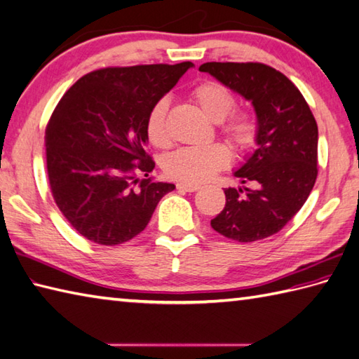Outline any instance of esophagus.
Returning a JSON list of instances; mask_svg holds the SVG:
<instances>
[{"label":"esophagus","mask_w":359,"mask_h":359,"mask_svg":"<svg viewBox=\"0 0 359 359\" xmlns=\"http://www.w3.org/2000/svg\"><path fill=\"white\" fill-rule=\"evenodd\" d=\"M177 189L185 191V193H194V191L200 189V187L194 185V183H177Z\"/></svg>","instance_id":"obj_1"}]
</instances>
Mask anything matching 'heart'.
Returning a JSON list of instances; mask_svg holds the SVG:
<instances>
[{
    "label": "heart",
    "mask_w": 359,
    "mask_h": 359,
    "mask_svg": "<svg viewBox=\"0 0 359 359\" xmlns=\"http://www.w3.org/2000/svg\"><path fill=\"white\" fill-rule=\"evenodd\" d=\"M200 110L214 123H220L228 118L236 99L231 91L219 82H203L193 93ZM170 102L166 97L157 101L147 118V136L156 147H166L170 142L168 114ZM222 133L232 145L238 149L254 147L258 136V125L249 114L240 113L232 116L222 125ZM231 162V151L222 144L205 147H182L165 156L162 168L170 176L180 182L202 183L214 177L220 170L226 168Z\"/></svg>",
    "instance_id": "1"
}]
</instances>
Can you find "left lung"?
<instances>
[{"instance_id":"1","label":"left lung","mask_w":359,"mask_h":359,"mask_svg":"<svg viewBox=\"0 0 359 359\" xmlns=\"http://www.w3.org/2000/svg\"><path fill=\"white\" fill-rule=\"evenodd\" d=\"M198 70L251 102L258 125L255 151L234 171L241 185L224 189L226 205L211 226L240 243L277 234L302 210L318 174V127L311 108L269 65L205 62Z\"/></svg>"}]
</instances>
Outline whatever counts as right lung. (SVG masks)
Wrapping results in <instances>:
<instances>
[{
    "label": "right lung",
    "instance_id": "add662e5",
    "mask_svg": "<svg viewBox=\"0 0 359 359\" xmlns=\"http://www.w3.org/2000/svg\"><path fill=\"white\" fill-rule=\"evenodd\" d=\"M191 67H107L82 76L56 105L46 128L50 189L82 237L105 246L125 243L176 188L148 177L154 162L145 151L147 118Z\"/></svg>",
    "mask_w": 359,
    "mask_h": 359
}]
</instances>
